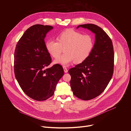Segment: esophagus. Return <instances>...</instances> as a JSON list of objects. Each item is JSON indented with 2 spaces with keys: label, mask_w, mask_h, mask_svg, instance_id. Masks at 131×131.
Listing matches in <instances>:
<instances>
[{
  "label": "esophagus",
  "mask_w": 131,
  "mask_h": 131,
  "mask_svg": "<svg viewBox=\"0 0 131 131\" xmlns=\"http://www.w3.org/2000/svg\"><path fill=\"white\" fill-rule=\"evenodd\" d=\"M63 69H64V71L65 72H68V70L67 69V68L65 66H63Z\"/></svg>",
  "instance_id": "obj_1"
}]
</instances>
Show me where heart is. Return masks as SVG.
I'll return each instance as SVG.
<instances>
[{
	"label": "heart",
	"mask_w": 131,
	"mask_h": 131,
	"mask_svg": "<svg viewBox=\"0 0 131 131\" xmlns=\"http://www.w3.org/2000/svg\"><path fill=\"white\" fill-rule=\"evenodd\" d=\"M46 46L54 58H57L65 48L66 53L58 57L54 63L67 66L73 61L78 64L85 60L94 47V40L89 35H83L73 29H68L59 36L58 40H48Z\"/></svg>",
	"instance_id": "b5f03b06"
}]
</instances>
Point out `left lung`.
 Instances as JSON below:
<instances>
[{
    "label": "left lung",
    "instance_id": "left-lung-1",
    "mask_svg": "<svg viewBox=\"0 0 131 131\" xmlns=\"http://www.w3.org/2000/svg\"><path fill=\"white\" fill-rule=\"evenodd\" d=\"M95 34V41L89 57L70 68V86L78 98L88 101L99 96L105 90L114 73V51L113 42L100 27L93 24L79 25Z\"/></svg>",
    "mask_w": 131,
    "mask_h": 131
}]
</instances>
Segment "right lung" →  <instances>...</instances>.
I'll return each mask as SVG.
<instances>
[{
  "label": "right lung",
  "instance_id": "1",
  "mask_svg": "<svg viewBox=\"0 0 131 131\" xmlns=\"http://www.w3.org/2000/svg\"><path fill=\"white\" fill-rule=\"evenodd\" d=\"M53 27L36 24L28 28L16 44L14 55L15 78L22 90L31 99L45 101L54 93L64 74L60 64L46 69L51 63L45 38Z\"/></svg>",
  "mask_w": 131,
  "mask_h": 131
}]
</instances>
